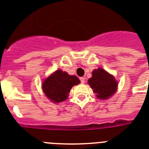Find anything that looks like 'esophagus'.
Wrapping results in <instances>:
<instances>
[{"label": "esophagus", "mask_w": 149, "mask_h": 149, "mask_svg": "<svg viewBox=\"0 0 149 149\" xmlns=\"http://www.w3.org/2000/svg\"><path fill=\"white\" fill-rule=\"evenodd\" d=\"M80 79L81 83L84 84V83H85V78H83V77H80V79Z\"/></svg>", "instance_id": "1"}]
</instances>
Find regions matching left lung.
Wrapping results in <instances>:
<instances>
[{
  "instance_id": "1",
  "label": "left lung",
  "mask_w": 149,
  "mask_h": 149,
  "mask_svg": "<svg viewBox=\"0 0 149 149\" xmlns=\"http://www.w3.org/2000/svg\"><path fill=\"white\" fill-rule=\"evenodd\" d=\"M92 77L88 79V83L100 99H107L113 95L117 89V82L113 76L102 68L92 71Z\"/></svg>"
}]
</instances>
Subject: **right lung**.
I'll return each instance as SVG.
<instances>
[{
    "label": "right lung",
    "mask_w": 149,
    "mask_h": 149,
    "mask_svg": "<svg viewBox=\"0 0 149 149\" xmlns=\"http://www.w3.org/2000/svg\"><path fill=\"white\" fill-rule=\"evenodd\" d=\"M79 83L80 81L77 77L58 70L44 81L42 89L48 99L54 103H58L67 99L71 88Z\"/></svg>",
    "instance_id": "add662e5"
}]
</instances>
